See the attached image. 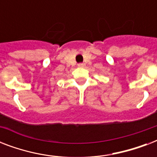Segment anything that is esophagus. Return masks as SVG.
Segmentation results:
<instances>
[{"label":"esophagus","instance_id":"esophagus-1","mask_svg":"<svg viewBox=\"0 0 157 157\" xmlns=\"http://www.w3.org/2000/svg\"><path fill=\"white\" fill-rule=\"evenodd\" d=\"M86 66V64L85 63H79L78 64V67H83Z\"/></svg>","mask_w":157,"mask_h":157}]
</instances>
